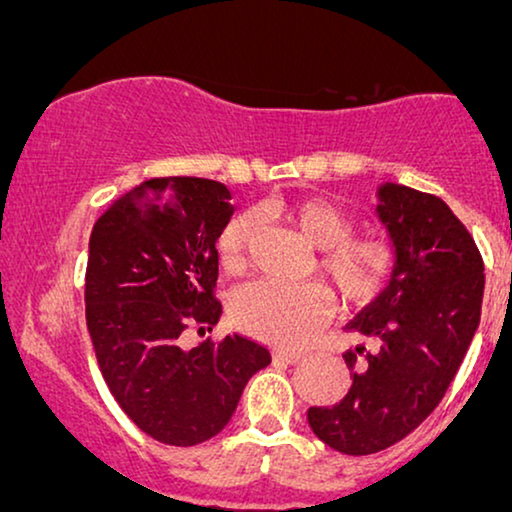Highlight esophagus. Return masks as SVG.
Returning a JSON list of instances; mask_svg holds the SVG:
<instances>
[{
	"mask_svg": "<svg viewBox=\"0 0 512 512\" xmlns=\"http://www.w3.org/2000/svg\"><path fill=\"white\" fill-rule=\"evenodd\" d=\"M302 355H305V351H295V348H274V351H272L274 360L288 362V365H295V362H300Z\"/></svg>",
	"mask_w": 512,
	"mask_h": 512,
	"instance_id": "34e87169",
	"label": "esophagus"
}]
</instances>
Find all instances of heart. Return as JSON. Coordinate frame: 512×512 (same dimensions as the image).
Returning <instances> with one entry per match:
<instances>
[{"instance_id": "1", "label": "heart", "mask_w": 512, "mask_h": 512, "mask_svg": "<svg viewBox=\"0 0 512 512\" xmlns=\"http://www.w3.org/2000/svg\"><path fill=\"white\" fill-rule=\"evenodd\" d=\"M288 224L318 249V272L335 286L346 305H367L379 298L395 270V251L376 238H355L358 221L351 212L325 196H307L279 207ZM256 219L240 214L217 240L219 263L226 272H240ZM332 309L328 288L321 284H286L261 279L238 288L231 298V321L247 335L277 346H300L321 328Z\"/></svg>"}]
</instances>
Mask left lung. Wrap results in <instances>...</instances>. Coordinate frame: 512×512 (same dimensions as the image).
<instances>
[{
	"label": "left lung",
	"instance_id": "left-lung-1",
	"mask_svg": "<svg viewBox=\"0 0 512 512\" xmlns=\"http://www.w3.org/2000/svg\"><path fill=\"white\" fill-rule=\"evenodd\" d=\"M376 196L395 270L346 330L381 346L346 351L348 395L307 411L318 439L344 455L395 446L439 406L476 335L485 291L476 242L441 198L395 182Z\"/></svg>",
	"mask_w": 512,
	"mask_h": 512
}]
</instances>
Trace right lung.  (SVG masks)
<instances>
[{"label": "right lung", "mask_w": 512, "mask_h": 512, "mask_svg": "<svg viewBox=\"0 0 512 512\" xmlns=\"http://www.w3.org/2000/svg\"><path fill=\"white\" fill-rule=\"evenodd\" d=\"M233 212L226 184L161 177L117 198L92 228L85 314L96 360L122 411L168 446L217 436L270 365L268 348L240 335L182 346L189 325L219 323L214 244Z\"/></svg>", "instance_id": "1"}]
</instances>
